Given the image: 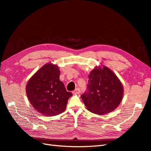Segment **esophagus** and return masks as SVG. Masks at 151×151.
<instances>
[{
  "label": "esophagus",
  "instance_id": "34e87169",
  "mask_svg": "<svg viewBox=\"0 0 151 151\" xmlns=\"http://www.w3.org/2000/svg\"><path fill=\"white\" fill-rule=\"evenodd\" d=\"M72 93L74 94H79L80 93V89H79V88H76L74 91H72Z\"/></svg>",
  "mask_w": 151,
  "mask_h": 151
}]
</instances>
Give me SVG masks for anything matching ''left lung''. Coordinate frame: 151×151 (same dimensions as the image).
I'll list each match as a JSON object with an SVG mask.
<instances>
[{"instance_id": "8db88e82", "label": "left lung", "mask_w": 151, "mask_h": 151, "mask_svg": "<svg viewBox=\"0 0 151 151\" xmlns=\"http://www.w3.org/2000/svg\"><path fill=\"white\" fill-rule=\"evenodd\" d=\"M88 77V90L81 95L87 109L100 115L113 111L123 98V87L120 79L104 65L96 67Z\"/></svg>"}]
</instances>
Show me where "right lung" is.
<instances>
[{
    "label": "right lung",
    "instance_id": "add662e5",
    "mask_svg": "<svg viewBox=\"0 0 151 151\" xmlns=\"http://www.w3.org/2000/svg\"><path fill=\"white\" fill-rule=\"evenodd\" d=\"M60 74L57 65L46 63L31 77L26 86L30 103L45 116H55L64 111L72 95L60 81Z\"/></svg>",
    "mask_w": 151,
    "mask_h": 151
}]
</instances>
